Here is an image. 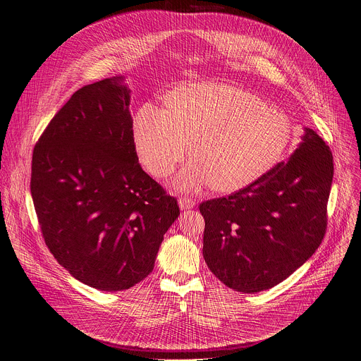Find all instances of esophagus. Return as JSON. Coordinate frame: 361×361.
<instances>
[{"mask_svg":"<svg viewBox=\"0 0 361 361\" xmlns=\"http://www.w3.org/2000/svg\"><path fill=\"white\" fill-rule=\"evenodd\" d=\"M178 205H180L181 210H190V209H192L194 205H195V200L187 198V197H181V198H178Z\"/></svg>","mask_w":361,"mask_h":361,"instance_id":"1","label":"esophagus"}]
</instances>
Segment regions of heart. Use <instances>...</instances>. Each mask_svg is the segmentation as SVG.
Segmentation results:
<instances>
[{
  "instance_id": "1",
  "label": "heart",
  "mask_w": 361,
  "mask_h": 361,
  "mask_svg": "<svg viewBox=\"0 0 361 361\" xmlns=\"http://www.w3.org/2000/svg\"><path fill=\"white\" fill-rule=\"evenodd\" d=\"M140 161L157 178L170 176L188 149L192 160L176 178L183 191L212 185L237 192L266 177L291 140L288 117L230 84L194 82L167 95V109L142 104L134 118Z\"/></svg>"
}]
</instances>
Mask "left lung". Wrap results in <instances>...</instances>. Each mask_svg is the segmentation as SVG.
<instances>
[{
    "instance_id": "1",
    "label": "left lung",
    "mask_w": 361,
    "mask_h": 361,
    "mask_svg": "<svg viewBox=\"0 0 361 361\" xmlns=\"http://www.w3.org/2000/svg\"><path fill=\"white\" fill-rule=\"evenodd\" d=\"M333 174L329 145L304 128L287 163L244 190L201 202L202 255L212 273L240 293L269 290L293 274L324 238Z\"/></svg>"
}]
</instances>
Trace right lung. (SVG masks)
<instances>
[{
  "mask_svg": "<svg viewBox=\"0 0 361 361\" xmlns=\"http://www.w3.org/2000/svg\"><path fill=\"white\" fill-rule=\"evenodd\" d=\"M130 92L123 77L80 88L32 151L44 241L74 279L101 291L144 280L180 216L177 200L138 164Z\"/></svg>",
  "mask_w": 361,
  "mask_h": 361,
  "instance_id": "1",
  "label": "right lung"
}]
</instances>
